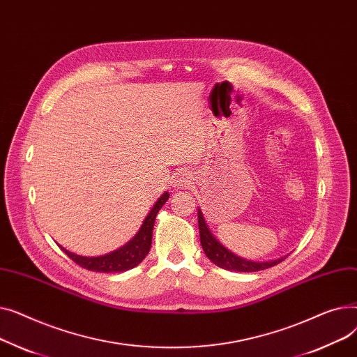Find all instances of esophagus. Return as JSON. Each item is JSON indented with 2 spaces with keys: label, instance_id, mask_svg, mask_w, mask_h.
Here are the masks:
<instances>
[{
  "label": "esophagus",
  "instance_id": "obj_1",
  "mask_svg": "<svg viewBox=\"0 0 357 357\" xmlns=\"http://www.w3.org/2000/svg\"><path fill=\"white\" fill-rule=\"evenodd\" d=\"M191 182H192V176L188 172H179L175 175V179H174L176 188H186V186L191 185Z\"/></svg>",
  "mask_w": 357,
  "mask_h": 357
}]
</instances>
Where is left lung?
Returning a JSON list of instances; mask_svg holds the SVG:
<instances>
[{
	"label": "left lung",
	"mask_w": 357,
	"mask_h": 357,
	"mask_svg": "<svg viewBox=\"0 0 357 357\" xmlns=\"http://www.w3.org/2000/svg\"><path fill=\"white\" fill-rule=\"evenodd\" d=\"M198 227H199V240L201 246L213 264L221 269L227 271H236V272H257L264 271L268 268H272L278 264H280L287 256L272 259V260H250L245 259L231 250H229L226 246L221 245V243L215 238V236L208 229V224L205 222L202 211L198 208Z\"/></svg>",
	"instance_id": "obj_1"
}]
</instances>
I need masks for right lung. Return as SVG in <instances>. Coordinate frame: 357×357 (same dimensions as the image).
Wrapping results in <instances>:
<instances>
[{"label": "right lung", "mask_w": 357, "mask_h": 357, "mask_svg": "<svg viewBox=\"0 0 357 357\" xmlns=\"http://www.w3.org/2000/svg\"><path fill=\"white\" fill-rule=\"evenodd\" d=\"M167 198H169V192H163L162 197L153 205V208L150 210L149 214L146 215L142 227L136 233V236L131 240H128L121 248L112 250L107 255L81 256L66 250L61 245L59 248L75 261V264H78L79 266L88 271L109 273V272H126L128 269H133L147 256L150 246H152V233H153L155 220L159 210L167 201Z\"/></svg>", "instance_id": "obj_1"}]
</instances>
